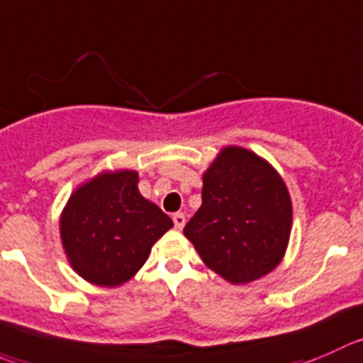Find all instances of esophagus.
I'll list each match as a JSON object with an SVG mask.
<instances>
[{"label": "esophagus", "mask_w": 363, "mask_h": 363, "mask_svg": "<svg viewBox=\"0 0 363 363\" xmlns=\"http://www.w3.org/2000/svg\"><path fill=\"white\" fill-rule=\"evenodd\" d=\"M172 220H174L175 228H179V230H181V228L186 225V216L182 213H175L174 216H172Z\"/></svg>", "instance_id": "1"}]
</instances>
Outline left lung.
<instances>
[{
  "mask_svg": "<svg viewBox=\"0 0 363 363\" xmlns=\"http://www.w3.org/2000/svg\"><path fill=\"white\" fill-rule=\"evenodd\" d=\"M202 179V206L184 235L203 264L230 284L253 282L275 269L293 225L279 172L252 150L225 147Z\"/></svg>",
  "mask_w": 363,
  "mask_h": 363,
  "instance_id": "obj_1",
  "label": "left lung"
}]
</instances>
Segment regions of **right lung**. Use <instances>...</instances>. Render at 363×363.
I'll use <instances>...</instances> for the list:
<instances>
[{"instance_id":"right-lung-1","label":"right lung","mask_w":363,"mask_h":363,"mask_svg":"<svg viewBox=\"0 0 363 363\" xmlns=\"http://www.w3.org/2000/svg\"><path fill=\"white\" fill-rule=\"evenodd\" d=\"M172 227L170 216L140 195L135 170L103 172L81 184L60 218L70 266L101 287L131 280L154 242Z\"/></svg>"}]
</instances>
